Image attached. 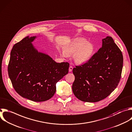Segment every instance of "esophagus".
<instances>
[{
	"instance_id": "esophagus-1",
	"label": "esophagus",
	"mask_w": 132,
	"mask_h": 132,
	"mask_svg": "<svg viewBox=\"0 0 132 132\" xmlns=\"http://www.w3.org/2000/svg\"><path fill=\"white\" fill-rule=\"evenodd\" d=\"M72 69H73V67H72V66H69V72L72 71Z\"/></svg>"
}]
</instances>
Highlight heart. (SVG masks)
<instances>
[{
  "label": "heart",
  "instance_id": "1",
  "mask_svg": "<svg viewBox=\"0 0 132 132\" xmlns=\"http://www.w3.org/2000/svg\"><path fill=\"white\" fill-rule=\"evenodd\" d=\"M94 47L90 42L82 38H79L64 49L63 56L74 54V60L78 64H81L87 62L92 57Z\"/></svg>",
  "mask_w": 132,
  "mask_h": 132
}]
</instances>
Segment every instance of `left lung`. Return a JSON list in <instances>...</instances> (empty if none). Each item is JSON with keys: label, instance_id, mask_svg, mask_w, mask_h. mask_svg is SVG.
<instances>
[{"label": "left lung", "instance_id": "8db88e82", "mask_svg": "<svg viewBox=\"0 0 132 132\" xmlns=\"http://www.w3.org/2000/svg\"><path fill=\"white\" fill-rule=\"evenodd\" d=\"M121 51L112 37L103 39V46L87 62L76 66L72 89L84 102H97L108 96L118 86L123 68Z\"/></svg>", "mask_w": 132, "mask_h": 132}]
</instances>
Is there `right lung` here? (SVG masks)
Listing matches in <instances>:
<instances>
[{
    "instance_id": "obj_1",
    "label": "right lung",
    "mask_w": 132,
    "mask_h": 132,
    "mask_svg": "<svg viewBox=\"0 0 132 132\" xmlns=\"http://www.w3.org/2000/svg\"><path fill=\"white\" fill-rule=\"evenodd\" d=\"M35 38L26 37L13 46L8 71L12 86L20 96L40 102L54 95L56 83L68 73L69 64L57 63L38 52L31 43Z\"/></svg>"
}]
</instances>
